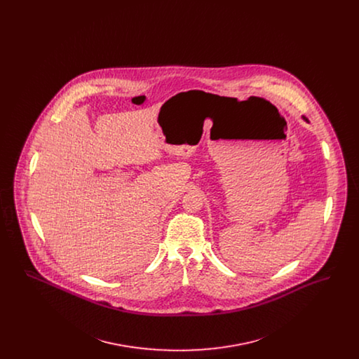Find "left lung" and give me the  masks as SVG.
<instances>
[{
  "mask_svg": "<svg viewBox=\"0 0 359 359\" xmlns=\"http://www.w3.org/2000/svg\"><path fill=\"white\" fill-rule=\"evenodd\" d=\"M304 118H306V117H304Z\"/></svg>",
  "mask_w": 359,
  "mask_h": 359,
  "instance_id": "left-lung-1",
  "label": "left lung"
}]
</instances>
